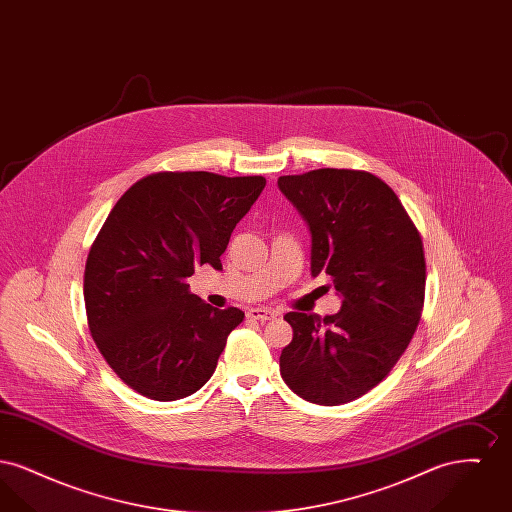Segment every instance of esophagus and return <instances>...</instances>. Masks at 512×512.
I'll return each mask as SVG.
<instances>
[{"label":"esophagus","instance_id":"1","mask_svg":"<svg viewBox=\"0 0 512 512\" xmlns=\"http://www.w3.org/2000/svg\"><path fill=\"white\" fill-rule=\"evenodd\" d=\"M247 317L253 318V320H259V322H268V320H272L276 315H274V311L263 307V309H249Z\"/></svg>","mask_w":512,"mask_h":512}]
</instances>
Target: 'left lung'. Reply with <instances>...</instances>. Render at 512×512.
I'll list each match as a JSON object with an SVG mask.
<instances>
[{
  "label": "left lung",
  "mask_w": 512,
  "mask_h": 512,
  "mask_svg": "<svg viewBox=\"0 0 512 512\" xmlns=\"http://www.w3.org/2000/svg\"><path fill=\"white\" fill-rule=\"evenodd\" d=\"M278 188L311 232V274L332 278V317L288 313L293 340L280 374L318 405L349 403L380 384L420 320L426 263L420 234L390 186L365 171L280 176Z\"/></svg>",
  "instance_id": "1"
}]
</instances>
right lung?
<instances>
[{
	"label": "right lung",
	"instance_id": "1",
	"mask_svg": "<svg viewBox=\"0 0 512 512\" xmlns=\"http://www.w3.org/2000/svg\"><path fill=\"white\" fill-rule=\"evenodd\" d=\"M263 176L157 172L128 188L90 249L84 301L92 338L126 386L155 401L192 395L213 376L244 311L190 293L199 265L222 270Z\"/></svg>",
	"mask_w": 512,
	"mask_h": 512
}]
</instances>
